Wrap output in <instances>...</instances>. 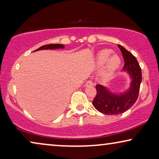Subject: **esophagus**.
Returning a JSON list of instances; mask_svg holds the SVG:
<instances>
[{
    "mask_svg": "<svg viewBox=\"0 0 159 159\" xmlns=\"http://www.w3.org/2000/svg\"><path fill=\"white\" fill-rule=\"evenodd\" d=\"M91 85H93V82L91 80H89L87 81L85 86H91Z\"/></svg>",
    "mask_w": 159,
    "mask_h": 159,
    "instance_id": "esophagus-1",
    "label": "esophagus"
}]
</instances>
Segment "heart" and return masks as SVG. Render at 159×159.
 <instances>
[{"instance_id":"heart-1","label":"heart","mask_w":159,"mask_h":159,"mask_svg":"<svg viewBox=\"0 0 159 159\" xmlns=\"http://www.w3.org/2000/svg\"><path fill=\"white\" fill-rule=\"evenodd\" d=\"M110 50H102L98 53L95 65L98 68L103 67V74L106 77H111L114 71L119 68L121 64V59L116 54H113Z\"/></svg>"}]
</instances>
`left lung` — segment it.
<instances>
[{
	"label": "left lung",
	"instance_id": "8db88e82",
	"mask_svg": "<svg viewBox=\"0 0 159 159\" xmlns=\"http://www.w3.org/2000/svg\"><path fill=\"white\" fill-rule=\"evenodd\" d=\"M118 46L125 61L123 70L129 74L132 83L129 90L119 95L110 93L101 84L95 86L97 93L93 99V105L98 111L107 115L122 114L131 108L138 99L142 81V71L138 60L121 45H118Z\"/></svg>",
	"mask_w": 159,
	"mask_h": 159
}]
</instances>
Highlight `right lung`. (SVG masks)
Masks as SVG:
<instances>
[{"label":"right lung","mask_w":159,"mask_h":159,"mask_svg":"<svg viewBox=\"0 0 159 159\" xmlns=\"http://www.w3.org/2000/svg\"><path fill=\"white\" fill-rule=\"evenodd\" d=\"M64 45L62 44H49V45H43L40 48H39L38 49L35 50L36 51H40V50H46V49H56V48H64Z\"/></svg>","instance_id":"obj_1"}]
</instances>
